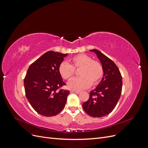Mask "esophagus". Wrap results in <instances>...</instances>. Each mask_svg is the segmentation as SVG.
I'll use <instances>...</instances> for the list:
<instances>
[{
  "instance_id": "34e87169",
  "label": "esophagus",
  "mask_w": 148,
  "mask_h": 148,
  "mask_svg": "<svg viewBox=\"0 0 148 148\" xmlns=\"http://www.w3.org/2000/svg\"><path fill=\"white\" fill-rule=\"evenodd\" d=\"M71 92H73L76 93V94H79L80 92L79 91H77V90H72V91H71Z\"/></svg>"
}]
</instances>
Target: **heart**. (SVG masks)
Segmentation results:
<instances>
[{
    "label": "heart",
    "mask_w": 148,
    "mask_h": 148,
    "mask_svg": "<svg viewBox=\"0 0 148 148\" xmlns=\"http://www.w3.org/2000/svg\"><path fill=\"white\" fill-rule=\"evenodd\" d=\"M71 65L62 62L59 65V73L64 79L69 80L73 77L75 70L79 69L80 77L72 79L69 83L70 89L82 90L92 85L99 83L104 75V69L99 62L92 60V58L85 53H80L70 59Z\"/></svg>",
    "instance_id": "heart-1"
}]
</instances>
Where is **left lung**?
I'll use <instances>...</instances> for the list:
<instances>
[{
	"mask_svg": "<svg viewBox=\"0 0 148 148\" xmlns=\"http://www.w3.org/2000/svg\"><path fill=\"white\" fill-rule=\"evenodd\" d=\"M96 53L104 69V76L99 85L90 91L89 99L83 104L84 110L93 117L109 115L117 105L122 89V77L114 62L97 49Z\"/></svg>",
	"mask_w": 148,
	"mask_h": 148,
	"instance_id": "obj_1",
	"label": "left lung"
}]
</instances>
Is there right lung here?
<instances>
[{
  "label": "right lung",
  "mask_w": 148,
  "mask_h": 148,
  "mask_svg": "<svg viewBox=\"0 0 148 148\" xmlns=\"http://www.w3.org/2000/svg\"><path fill=\"white\" fill-rule=\"evenodd\" d=\"M67 54L48 51L31 64L24 79L26 97L36 112L45 117L63 110L70 91L61 89L66 84L59 66Z\"/></svg>",
  "instance_id": "1"
}]
</instances>
